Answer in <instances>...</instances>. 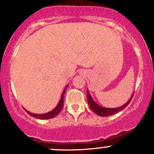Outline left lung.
Masks as SVG:
<instances>
[{
    "mask_svg": "<svg viewBox=\"0 0 154 154\" xmlns=\"http://www.w3.org/2000/svg\"><path fill=\"white\" fill-rule=\"evenodd\" d=\"M133 94L131 97L130 99H129V100L128 101L125 105H123V106L117 107V108H105V107H100L98 105L96 104L95 102H94L93 100H92L91 96H90V92H88V90L87 91V97H88L89 106H90V108H91V110L93 111L94 112H95V113L98 115V116H102V117H106V116H111V115L116 114L119 112V111L123 110V109L131 103V100H132L133 98Z\"/></svg>",
    "mask_w": 154,
    "mask_h": 154,
    "instance_id": "left-lung-1",
    "label": "left lung"
}]
</instances>
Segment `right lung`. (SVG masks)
Wrapping results in <instances>:
<instances>
[{"instance_id": "1", "label": "right lung", "mask_w": 154, "mask_h": 154, "mask_svg": "<svg viewBox=\"0 0 154 154\" xmlns=\"http://www.w3.org/2000/svg\"><path fill=\"white\" fill-rule=\"evenodd\" d=\"M66 88H67V87H66L65 89L64 90V91H63V93L62 95V97H61L60 101H59V104L57 105V106L55 107L52 111H50L49 112H47V113H45V114H34V113H31L30 112H29V111L26 110H25L26 112L29 115H30L31 116H33V117L36 118L37 119H50V118H53L56 117L57 115L60 112V111L62 110L63 106H64V93H65Z\"/></svg>"}]
</instances>
